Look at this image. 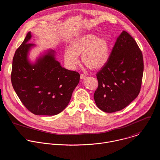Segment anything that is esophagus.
<instances>
[{"label":"esophagus","mask_w":160,"mask_h":160,"mask_svg":"<svg viewBox=\"0 0 160 160\" xmlns=\"http://www.w3.org/2000/svg\"><path fill=\"white\" fill-rule=\"evenodd\" d=\"M85 77H86V75H85V74H80V79L83 80V79H84Z\"/></svg>","instance_id":"1"}]
</instances>
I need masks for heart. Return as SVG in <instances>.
<instances>
[{
  "label": "heart",
  "instance_id": "obj_1",
  "mask_svg": "<svg viewBox=\"0 0 160 160\" xmlns=\"http://www.w3.org/2000/svg\"><path fill=\"white\" fill-rule=\"evenodd\" d=\"M109 43L107 39L93 34H84L72 42L64 51V60L70 69H75L81 55L83 63L92 70L104 67L109 58Z\"/></svg>",
  "mask_w": 160,
  "mask_h": 160
}]
</instances>
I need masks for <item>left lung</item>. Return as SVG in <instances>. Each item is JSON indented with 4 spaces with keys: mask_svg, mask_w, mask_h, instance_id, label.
I'll list each match as a JSON object with an SVG mask.
<instances>
[{
    "mask_svg": "<svg viewBox=\"0 0 160 160\" xmlns=\"http://www.w3.org/2000/svg\"><path fill=\"white\" fill-rule=\"evenodd\" d=\"M142 52L134 38L123 31L106 65L97 72L94 100L105 112L119 111L139 95L143 75Z\"/></svg>",
    "mask_w": 160,
    "mask_h": 160,
    "instance_id": "left-lung-1",
    "label": "left lung"
}]
</instances>
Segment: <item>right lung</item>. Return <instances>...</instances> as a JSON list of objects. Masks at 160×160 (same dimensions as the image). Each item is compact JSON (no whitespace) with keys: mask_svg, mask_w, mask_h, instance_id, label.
Masks as SVG:
<instances>
[{"mask_svg":"<svg viewBox=\"0 0 160 160\" xmlns=\"http://www.w3.org/2000/svg\"><path fill=\"white\" fill-rule=\"evenodd\" d=\"M31 38L29 32L15 52L12 84L22 103L32 114L57 115L68 105L79 83L80 74L62 67L56 59V52L52 49L46 50L31 62L29 52L36 47L29 43Z\"/></svg>","mask_w":160,"mask_h":160,"instance_id":"right-lung-1","label":"right lung"}]
</instances>
